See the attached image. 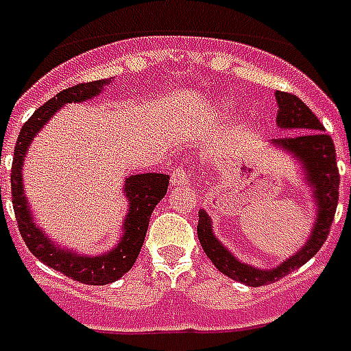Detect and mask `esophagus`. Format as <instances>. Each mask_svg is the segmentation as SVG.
Here are the masks:
<instances>
[{
  "label": "esophagus",
  "instance_id": "34e87169",
  "mask_svg": "<svg viewBox=\"0 0 351 351\" xmlns=\"http://www.w3.org/2000/svg\"><path fill=\"white\" fill-rule=\"evenodd\" d=\"M171 184H173L175 188H184V186H188L189 184V175L184 169H176L175 173L171 175Z\"/></svg>",
  "mask_w": 351,
  "mask_h": 351
}]
</instances>
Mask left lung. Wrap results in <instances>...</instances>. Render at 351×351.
<instances>
[{
    "mask_svg": "<svg viewBox=\"0 0 351 351\" xmlns=\"http://www.w3.org/2000/svg\"><path fill=\"white\" fill-rule=\"evenodd\" d=\"M275 100L279 106L277 119H275L277 126L281 130L298 132V134L274 139L271 147L285 150L294 160H298V163L301 165V173L305 175L303 180L311 189L314 206H316V215H314V223L307 241L295 251L294 255L288 256L287 261L277 264L275 268L262 269L255 268L253 264L238 261L221 241L217 240V236L214 234V227H212V219L206 214V210L199 212V225H197L199 241H201L206 256L214 262L215 268L230 277L232 281L243 282L247 287H264L268 282L279 281L281 277L301 268L305 262L311 261L318 253V249L324 245V241L328 240L337 202H339L341 176H339L337 152H335L331 137L324 132V126L313 111L308 110L295 95L277 90Z\"/></svg>",
    "mask_w": 351,
    "mask_h": 351,
    "instance_id": "left-lung-1",
    "label": "left lung"
}]
</instances>
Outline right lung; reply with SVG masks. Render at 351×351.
I'll use <instances>...</instances> for the list:
<instances>
[{"label":"right lung","mask_w":351,"mask_h":351,"mask_svg":"<svg viewBox=\"0 0 351 351\" xmlns=\"http://www.w3.org/2000/svg\"><path fill=\"white\" fill-rule=\"evenodd\" d=\"M110 83L111 77L110 80L80 83V85L61 90L59 95L53 96L44 106H40L20 130L16 147H14V158H12V171H10L12 204H14L18 228H20V234H22L25 245L46 266H50L56 271H61L70 279L83 282V285H110V282L121 279L126 271H130L143 247L152 210L167 193L169 175L143 173V175H130L124 180L123 191L126 195V201H128V214L124 217L123 234L119 238V243L113 249H110L108 253L90 256L80 255L74 249L61 247L57 241L51 240L50 236L44 234L40 225H37L33 219L29 202L23 193L22 167L33 139L38 136V132L44 128V124L48 123L64 104L90 100V98L100 95L104 87Z\"/></svg>","instance_id":"right-lung-1"}]
</instances>
